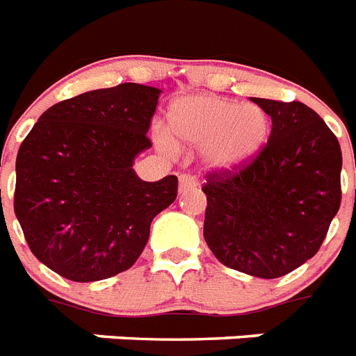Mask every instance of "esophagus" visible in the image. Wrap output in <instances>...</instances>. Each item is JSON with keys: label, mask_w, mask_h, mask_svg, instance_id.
Instances as JSON below:
<instances>
[{"label": "esophagus", "mask_w": 356, "mask_h": 356, "mask_svg": "<svg viewBox=\"0 0 356 356\" xmlns=\"http://www.w3.org/2000/svg\"><path fill=\"white\" fill-rule=\"evenodd\" d=\"M196 187H198V181H196L195 176H191V175L180 176V193L191 191V189H196Z\"/></svg>", "instance_id": "esophagus-1"}]
</instances>
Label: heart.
Segmentation results:
<instances>
[{
	"label": "heart",
	"mask_w": 356,
	"mask_h": 356,
	"mask_svg": "<svg viewBox=\"0 0 356 356\" xmlns=\"http://www.w3.org/2000/svg\"><path fill=\"white\" fill-rule=\"evenodd\" d=\"M172 141L184 147H204L202 158L211 172L233 175L254 160L268 138V118L263 108L211 95L176 99L167 113ZM169 136L158 134L161 150H172Z\"/></svg>",
	"instance_id": "b5f03b06"
}]
</instances>
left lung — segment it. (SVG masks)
<instances>
[{
    "label": "left lung",
    "instance_id": "obj_1",
    "mask_svg": "<svg viewBox=\"0 0 356 356\" xmlns=\"http://www.w3.org/2000/svg\"><path fill=\"white\" fill-rule=\"evenodd\" d=\"M252 101L272 119L268 143L237 172L209 175L204 238L229 268L274 280L322 246L342 200V150L303 102Z\"/></svg>",
    "mask_w": 356,
    "mask_h": 356
}]
</instances>
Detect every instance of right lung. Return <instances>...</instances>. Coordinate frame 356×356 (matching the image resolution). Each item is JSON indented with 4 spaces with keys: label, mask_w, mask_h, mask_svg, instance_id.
Masks as SVG:
<instances>
[{
    "label": "right lung",
    "mask_w": 356,
    "mask_h": 356,
    "mask_svg": "<svg viewBox=\"0 0 356 356\" xmlns=\"http://www.w3.org/2000/svg\"><path fill=\"white\" fill-rule=\"evenodd\" d=\"M161 90L124 82L56 102L16 158L14 213L40 263L79 283L129 270L152 218L178 195V178L143 181L134 160Z\"/></svg>",
    "instance_id": "right-lung-1"
}]
</instances>
